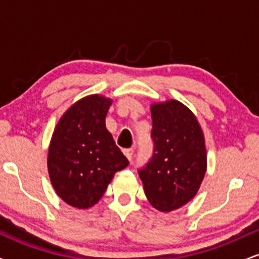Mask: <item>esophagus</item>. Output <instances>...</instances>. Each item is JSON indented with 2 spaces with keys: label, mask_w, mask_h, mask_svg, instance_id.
Here are the masks:
<instances>
[{
  "label": "esophagus",
  "mask_w": 259,
  "mask_h": 259,
  "mask_svg": "<svg viewBox=\"0 0 259 259\" xmlns=\"http://www.w3.org/2000/svg\"><path fill=\"white\" fill-rule=\"evenodd\" d=\"M124 154H125L127 159L132 160L134 156V148H126V150H124Z\"/></svg>",
  "instance_id": "esophagus-1"
}]
</instances>
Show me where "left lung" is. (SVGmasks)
I'll return each mask as SVG.
<instances>
[{
  "label": "left lung",
  "instance_id": "left-lung-1",
  "mask_svg": "<svg viewBox=\"0 0 259 259\" xmlns=\"http://www.w3.org/2000/svg\"><path fill=\"white\" fill-rule=\"evenodd\" d=\"M152 156L138 169L154 208L169 212L197 194L207 167L206 146L194 113L179 101L151 107Z\"/></svg>",
  "mask_w": 259,
  "mask_h": 259
}]
</instances>
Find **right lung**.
<instances>
[{
	"mask_svg": "<svg viewBox=\"0 0 259 259\" xmlns=\"http://www.w3.org/2000/svg\"><path fill=\"white\" fill-rule=\"evenodd\" d=\"M111 101L92 95L64 113L49 148L50 179L57 195L76 208L97 203L113 175L129 164L105 119Z\"/></svg>",
	"mask_w": 259,
	"mask_h": 259,
	"instance_id": "right-lung-1",
	"label": "right lung"
}]
</instances>
